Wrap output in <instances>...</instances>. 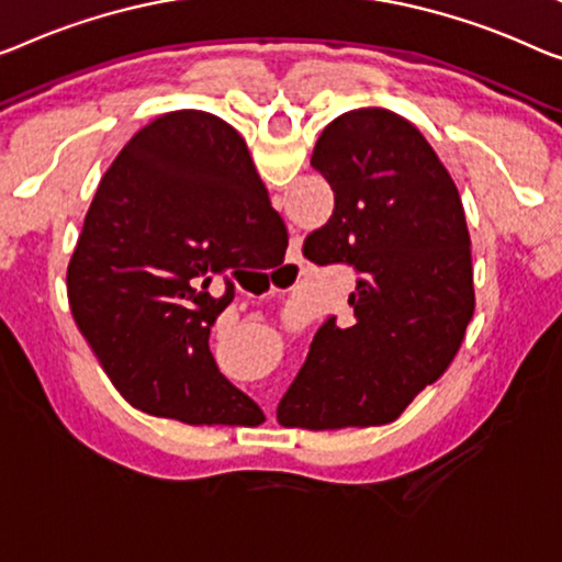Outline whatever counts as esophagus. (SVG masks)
Segmentation results:
<instances>
[{"instance_id": "34e87169", "label": "esophagus", "mask_w": 562, "mask_h": 562, "mask_svg": "<svg viewBox=\"0 0 562 562\" xmlns=\"http://www.w3.org/2000/svg\"><path fill=\"white\" fill-rule=\"evenodd\" d=\"M292 252H295V259H292V265H300V245H292Z\"/></svg>"}]
</instances>
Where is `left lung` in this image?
Segmentation results:
<instances>
[{
    "label": "left lung",
    "mask_w": 562,
    "mask_h": 562,
    "mask_svg": "<svg viewBox=\"0 0 562 562\" xmlns=\"http://www.w3.org/2000/svg\"><path fill=\"white\" fill-rule=\"evenodd\" d=\"M310 164L335 209L303 255L358 272L356 323L321 325L278 422L313 431L389 424L447 371L472 321L462 199L422 133L386 108L338 115Z\"/></svg>",
    "instance_id": "obj_1"
}]
</instances>
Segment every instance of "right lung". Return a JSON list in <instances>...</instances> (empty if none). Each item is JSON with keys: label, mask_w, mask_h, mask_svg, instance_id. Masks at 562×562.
<instances>
[{"label": "right lung", "mask_w": 562, "mask_h": 562, "mask_svg": "<svg viewBox=\"0 0 562 562\" xmlns=\"http://www.w3.org/2000/svg\"><path fill=\"white\" fill-rule=\"evenodd\" d=\"M288 229L245 138L204 111L140 128L100 179L67 265L75 323L123 398L183 424H259L209 333L234 280L282 262ZM220 279L214 299L207 284Z\"/></svg>", "instance_id": "right-lung-1"}]
</instances>
